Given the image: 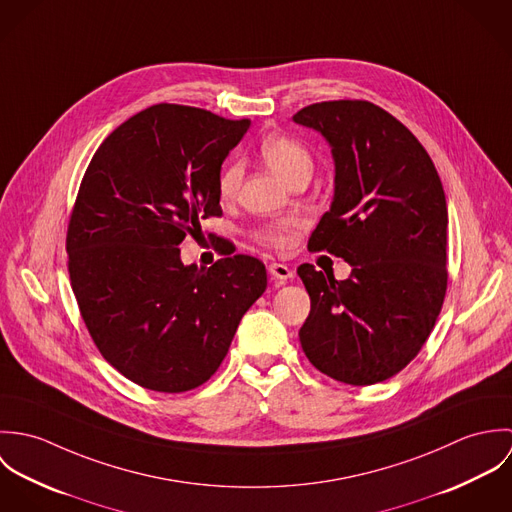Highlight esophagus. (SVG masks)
I'll return each mask as SVG.
<instances>
[{"instance_id": "34e87169", "label": "esophagus", "mask_w": 512, "mask_h": 512, "mask_svg": "<svg viewBox=\"0 0 512 512\" xmlns=\"http://www.w3.org/2000/svg\"><path fill=\"white\" fill-rule=\"evenodd\" d=\"M268 270H270V274H272L276 280H280V282H288L290 278H293L292 268L286 266V264H280V262H272Z\"/></svg>"}]
</instances>
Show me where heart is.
I'll return each mask as SVG.
<instances>
[{
	"label": "heart",
	"instance_id": "1",
	"mask_svg": "<svg viewBox=\"0 0 512 512\" xmlns=\"http://www.w3.org/2000/svg\"><path fill=\"white\" fill-rule=\"evenodd\" d=\"M262 159L288 183L292 185L297 179H309L315 167L313 153L303 146L299 140L290 136H268L260 144ZM244 177V169L238 161L228 163L219 175V195L222 201H230L236 197L240 183ZM256 238L268 246L284 248L290 244V236L284 226H268L256 232Z\"/></svg>",
	"mask_w": 512,
	"mask_h": 512
}]
</instances>
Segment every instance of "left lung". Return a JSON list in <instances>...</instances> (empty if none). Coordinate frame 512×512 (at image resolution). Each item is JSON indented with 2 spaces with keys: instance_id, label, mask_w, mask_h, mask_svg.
Here are the masks:
<instances>
[{
  "instance_id": "1",
  "label": "left lung",
  "mask_w": 512,
  "mask_h": 512,
  "mask_svg": "<svg viewBox=\"0 0 512 512\" xmlns=\"http://www.w3.org/2000/svg\"><path fill=\"white\" fill-rule=\"evenodd\" d=\"M293 122L319 132L335 161L333 203L307 248L353 268L341 282L297 268L311 299L301 349L339 382L376 384L408 365L436 325L447 290L445 193L416 136L372 102L311 104Z\"/></svg>"
}]
</instances>
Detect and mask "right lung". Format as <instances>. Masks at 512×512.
<instances>
[{
	"mask_svg": "<svg viewBox=\"0 0 512 512\" xmlns=\"http://www.w3.org/2000/svg\"><path fill=\"white\" fill-rule=\"evenodd\" d=\"M248 128L250 120L155 104L118 126L82 177L67 232L74 297L102 357L149 390L207 382L266 290L258 258L197 268L179 250L201 232L199 220L222 215L220 165Z\"/></svg>",
	"mask_w": 512,
	"mask_h": 512,
	"instance_id": "1",
	"label": "right lung"
}]
</instances>
